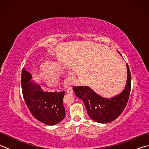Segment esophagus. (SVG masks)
Segmentation results:
<instances>
[{
  "instance_id": "34e87169",
  "label": "esophagus",
  "mask_w": 149,
  "mask_h": 149,
  "mask_svg": "<svg viewBox=\"0 0 149 149\" xmlns=\"http://www.w3.org/2000/svg\"><path fill=\"white\" fill-rule=\"evenodd\" d=\"M67 93H70V94H72L73 93H74V91H73V89H72V88H69L68 89V90H67Z\"/></svg>"
}]
</instances>
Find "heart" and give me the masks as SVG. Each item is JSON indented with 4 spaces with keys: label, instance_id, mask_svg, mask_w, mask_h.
Returning <instances> with one entry per match:
<instances>
[{
    "label": "heart",
    "instance_id": "obj_1",
    "mask_svg": "<svg viewBox=\"0 0 149 149\" xmlns=\"http://www.w3.org/2000/svg\"><path fill=\"white\" fill-rule=\"evenodd\" d=\"M67 72V67L61 63L47 61L43 63L38 71L40 79L47 88H56L61 83V77ZM74 74H71V77H74Z\"/></svg>",
    "mask_w": 149,
    "mask_h": 149
}]
</instances>
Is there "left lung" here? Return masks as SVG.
I'll return each instance as SVG.
<instances>
[{"label":"left lung","instance_id":"obj_1","mask_svg":"<svg viewBox=\"0 0 149 149\" xmlns=\"http://www.w3.org/2000/svg\"><path fill=\"white\" fill-rule=\"evenodd\" d=\"M32 75L24 68L22 72V89L26 105L33 116L49 125H54L64 119L65 91L44 92Z\"/></svg>","mask_w":149,"mask_h":149}]
</instances>
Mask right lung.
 <instances>
[{"label": "right lung", "mask_w": 149, "mask_h": 149, "mask_svg": "<svg viewBox=\"0 0 149 149\" xmlns=\"http://www.w3.org/2000/svg\"><path fill=\"white\" fill-rule=\"evenodd\" d=\"M126 66L127 77L125 86L122 92L115 96L103 97L88 86L73 88L75 95L83 101L88 115L94 121L100 123L113 122L124 110L130 95L131 85L130 70L128 65L126 64Z\"/></svg>", "instance_id": "1"}]
</instances>
